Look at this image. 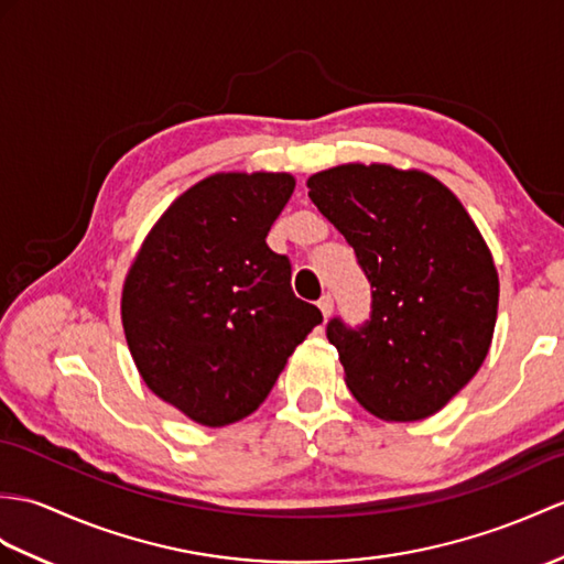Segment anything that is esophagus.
I'll use <instances>...</instances> for the list:
<instances>
[{"mask_svg": "<svg viewBox=\"0 0 564 564\" xmlns=\"http://www.w3.org/2000/svg\"><path fill=\"white\" fill-rule=\"evenodd\" d=\"M317 305H319V310H322V314H324V319L332 317V312H334V297H332L329 293L322 295Z\"/></svg>", "mask_w": 564, "mask_h": 564, "instance_id": "34e87169", "label": "esophagus"}]
</instances>
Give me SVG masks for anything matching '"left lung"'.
Returning a JSON list of instances; mask_svg holds the SVG:
<instances>
[{
    "mask_svg": "<svg viewBox=\"0 0 564 564\" xmlns=\"http://www.w3.org/2000/svg\"><path fill=\"white\" fill-rule=\"evenodd\" d=\"M307 187L372 288L368 322L326 324L346 384L377 417L423 421L490 350L500 281L488 245L462 202L421 170L348 163Z\"/></svg>",
    "mask_w": 564,
    "mask_h": 564,
    "instance_id": "8db88e82",
    "label": "left lung"
}]
</instances>
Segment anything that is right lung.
I'll return each instance as SVG.
<instances>
[{
    "instance_id": "right-lung-1",
    "label": "right lung",
    "mask_w": 564,
    "mask_h": 564,
    "mask_svg": "<svg viewBox=\"0 0 564 564\" xmlns=\"http://www.w3.org/2000/svg\"><path fill=\"white\" fill-rule=\"evenodd\" d=\"M288 173H216L167 206L127 273L122 326L143 382L206 427L254 413L322 312L267 235Z\"/></svg>"
}]
</instances>
